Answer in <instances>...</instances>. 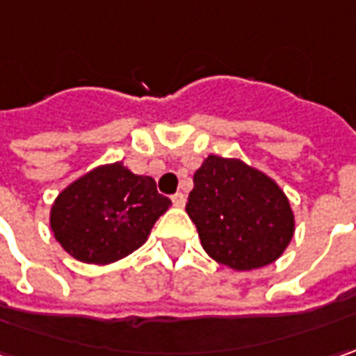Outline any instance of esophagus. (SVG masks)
I'll list each match as a JSON object with an SVG mask.
<instances>
[{
    "label": "esophagus",
    "instance_id": "1",
    "mask_svg": "<svg viewBox=\"0 0 356 356\" xmlns=\"http://www.w3.org/2000/svg\"><path fill=\"white\" fill-rule=\"evenodd\" d=\"M171 201H173V205H175V207H185V201H187V197H185V195L183 193H175L173 195V197H171Z\"/></svg>",
    "mask_w": 356,
    "mask_h": 356
}]
</instances>
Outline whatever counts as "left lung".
Returning <instances> with one entry per match:
<instances>
[{
    "label": "left lung",
    "instance_id": "8db88e82",
    "mask_svg": "<svg viewBox=\"0 0 356 356\" xmlns=\"http://www.w3.org/2000/svg\"><path fill=\"white\" fill-rule=\"evenodd\" d=\"M185 209L205 253L233 270L275 263L295 235L285 191L237 157L209 155L195 171Z\"/></svg>",
    "mask_w": 356,
    "mask_h": 356
}]
</instances>
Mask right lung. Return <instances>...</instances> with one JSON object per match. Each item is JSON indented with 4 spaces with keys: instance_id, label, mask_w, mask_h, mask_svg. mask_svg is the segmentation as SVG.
<instances>
[{
    "instance_id": "obj_1",
    "label": "right lung",
    "mask_w": 356,
    "mask_h": 356,
    "mask_svg": "<svg viewBox=\"0 0 356 356\" xmlns=\"http://www.w3.org/2000/svg\"><path fill=\"white\" fill-rule=\"evenodd\" d=\"M169 207L155 179L135 175L121 161L105 163L55 197L49 227L73 259L111 265L137 251Z\"/></svg>"
}]
</instances>
